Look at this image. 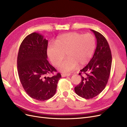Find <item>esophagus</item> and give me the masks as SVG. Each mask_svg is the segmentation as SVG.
<instances>
[{"instance_id":"esophagus-1","label":"esophagus","mask_w":127,"mask_h":127,"mask_svg":"<svg viewBox=\"0 0 127 127\" xmlns=\"http://www.w3.org/2000/svg\"><path fill=\"white\" fill-rule=\"evenodd\" d=\"M70 74H61V76H62V77H68V76H70Z\"/></svg>"}]
</instances>
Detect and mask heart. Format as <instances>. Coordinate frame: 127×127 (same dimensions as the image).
Here are the masks:
<instances>
[{"label":"heart","instance_id":"b5f03b06","mask_svg":"<svg viewBox=\"0 0 127 127\" xmlns=\"http://www.w3.org/2000/svg\"><path fill=\"white\" fill-rule=\"evenodd\" d=\"M96 45L95 37L92 34H83L71 32L57 37L54 44H49L47 54L52 64L58 66L64 58H67L60 65L59 69L63 72H69L90 62Z\"/></svg>","mask_w":127,"mask_h":127}]
</instances>
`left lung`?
I'll return each mask as SVG.
<instances>
[{"label":"left lung","instance_id":"1","mask_svg":"<svg viewBox=\"0 0 127 127\" xmlns=\"http://www.w3.org/2000/svg\"><path fill=\"white\" fill-rule=\"evenodd\" d=\"M91 31L96 39V48L89 63L79 73L82 79L79 85L75 87V93L86 99L96 96L104 89L112 64V55L108 42L100 33ZM82 73L84 74L83 76Z\"/></svg>","mask_w":127,"mask_h":127}]
</instances>
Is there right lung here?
<instances>
[{"mask_svg": "<svg viewBox=\"0 0 127 127\" xmlns=\"http://www.w3.org/2000/svg\"><path fill=\"white\" fill-rule=\"evenodd\" d=\"M48 40L39 33H32L22 41L17 56V70L21 83L31 97L44 101L56 92L60 73L45 76L57 70L47 60Z\"/></svg>", "mask_w": 127, "mask_h": 127, "instance_id": "right-lung-1", "label": "right lung"}]
</instances>
